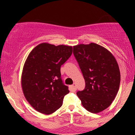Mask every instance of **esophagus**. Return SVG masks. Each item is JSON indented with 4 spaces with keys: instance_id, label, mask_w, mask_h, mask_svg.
<instances>
[{
    "instance_id": "obj_1",
    "label": "esophagus",
    "mask_w": 135,
    "mask_h": 135,
    "mask_svg": "<svg viewBox=\"0 0 135 135\" xmlns=\"http://www.w3.org/2000/svg\"><path fill=\"white\" fill-rule=\"evenodd\" d=\"M70 89L72 92H75L76 91V86H75V84H74L72 85V86H70Z\"/></svg>"
}]
</instances>
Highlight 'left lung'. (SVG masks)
<instances>
[{
	"label": "left lung",
	"instance_id": "obj_1",
	"mask_svg": "<svg viewBox=\"0 0 135 135\" xmlns=\"http://www.w3.org/2000/svg\"><path fill=\"white\" fill-rule=\"evenodd\" d=\"M73 52L86 83L84 89L77 93L82 105L91 113L104 110L119 89L120 70L115 57L95 43L74 46Z\"/></svg>",
	"mask_w": 135,
	"mask_h": 135
}]
</instances>
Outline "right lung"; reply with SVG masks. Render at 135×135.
<instances>
[{
    "mask_svg": "<svg viewBox=\"0 0 135 135\" xmlns=\"http://www.w3.org/2000/svg\"><path fill=\"white\" fill-rule=\"evenodd\" d=\"M72 53V46L44 42L28 56L21 74V88L26 100L38 112L48 115L62 105L69 90L61 80L60 68Z\"/></svg>",
    "mask_w": 135,
    "mask_h": 135,
    "instance_id": "right-lung-1",
    "label": "right lung"
}]
</instances>
